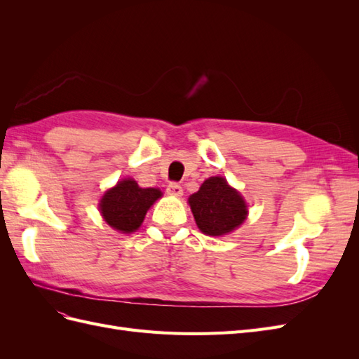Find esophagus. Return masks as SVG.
<instances>
[{
  "label": "esophagus",
  "mask_w": 359,
  "mask_h": 359,
  "mask_svg": "<svg viewBox=\"0 0 359 359\" xmlns=\"http://www.w3.org/2000/svg\"><path fill=\"white\" fill-rule=\"evenodd\" d=\"M166 190H168L169 194H172V196H181V194H182V187L180 186L178 182H170Z\"/></svg>",
  "instance_id": "34e87169"
}]
</instances>
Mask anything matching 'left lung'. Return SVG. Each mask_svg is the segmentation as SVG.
<instances>
[{
    "label": "left lung",
    "instance_id": "left-lung-1",
    "mask_svg": "<svg viewBox=\"0 0 359 359\" xmlns=\"http://www.w3.org/2000/svg\"><path fill=\"white\" fill-rule=\"evenodd\" d=\"M194 220L205 235L220 236L232 232L247 215L245 202L222 177L206 180L199 191L189 198Z\"/></svg>",
    "mask_w": 359,
    "mask_h": 359
}]
</instances>
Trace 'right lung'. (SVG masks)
Masks as SVG:
<instances>
[{"label": "right lung", "instance_id": "1", "mask_svg": "<svg viewBox=\"0 0 359 359\" xmlns=\"http://www.w3.org/2000/svg\"><path fill=\"white\" fill-rule=\"evenodd\" d=\"M161 196L158 189H140L133 180H123L104 193L100 211L114 229L130 233L142 224L148 208Z\"/></svg>", "mask_w": 359, "mask_h": 359}]
</instances>
